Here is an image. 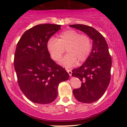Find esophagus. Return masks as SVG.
<instances>
[{
    "instance_id": "34e87169",
    "label": "esophagus",
    "mask_w": 127,
    "mask_h": 127,
    "mask_svg": "<svg viewBox=\"0 0 127 127\" xmlns=\"http://www.w3.org/2000/svg\"><path fill=\"white\" fill-rule=\"evenodd\" d=\"M66 69V71H67V72L68 73L69 76H71V75H72V71H71L70 69Z\"/></svg>"
}]
</instances>
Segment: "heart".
<instances>
[{
    "instance_id": "obj_1",
    "label": "heart",
    "mask_w": 127,
    "mask_h": 127,
    "mask_svg": "<svg viewBox=\"0 0 127 127\" xmlns=\"http://www.w3.org/2000/svg\"><path fill=\"white\" fill-rule=\"evenodd\" d=\"M47 49L51 58L55 62H59L65 52L67 54L60 62L67 67L83 63L89 58L92 49V41L88 35L81 34L74 30L63 32L58 39L51 38L48 40Z\"/></svg>"
}]
</instances>
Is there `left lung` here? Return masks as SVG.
Returning <instances> with one entry per match:
<instances>
[{
    "label": "left lung",
    "instance_id": "1",
    "mask_svg": "<svg viewBox=\"0 0 127 127\" xmlns=\"http://www.w3.org/2000/svg\"><path fill=\"white\" fill-rule=\"evenodd\" d=\"M85 33L93 40L92 52L81 67L73 69L72 76L82 82L80 88L73 90L78 101L92 103L98 100L106 91L110 81L112 58L102 35L95 29L85 25H71Z\"/></svg>",
    "mask_w": 127,
    "mask_h": 127
}]
</instances>
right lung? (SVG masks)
I'll list each match as a JSON object with an SVG mask.
<instances>
[{
  "instance_id": "1",
  "label": "right lung",
  "mask_w": 127,
  "mask_h": 127,
  "mask_svg": "<svg viewBox=\"0 0 127 127\" xmlns=\"http://www.w3.org/2000/svg\"><path fill=\"white\" fill-rule=\"evenodd\" d=\"M61 25L40 24L28 29L18 42L14 64L18 83L24 95L34 103L47 104L58 96L60 82L69 74L50 58L47 43Z\"/></svg>"
}]
</instances>
